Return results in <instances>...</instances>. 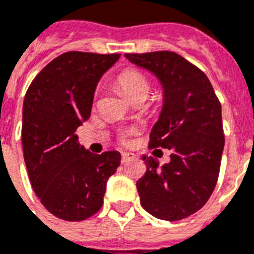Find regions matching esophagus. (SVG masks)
<instances>
[{
	"label": "esophagus",
	"mask_w": 254,
	"mask_h": 254,
	"mask_svg": "<svg viewBox=\"0 0 254 254\" xmlns=\"http://www.w3.org/2000/svg\"><path fill=\"white\" fill-rule=\"evenodd\" d=\"M134 157H135L134 154L129 152H123V154H121V160H123V162L130 161V160H133Z\"/></svg>",
	"instance_id": "1"
}]
</instances>
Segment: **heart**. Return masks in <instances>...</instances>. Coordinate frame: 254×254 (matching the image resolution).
Returning <instances> with one entry per match:
<instances>
[{
  "label": "heart",
  "instance_id": "1",
  "mask_svg": "<svg viewBox=\"0 0 254 254\" xmlns=\"http://www.w3.org/2000/svg\"><path fill=\"white\" fill-rule=\"evenodd\" d=\"M117 84L121 86L130 101L137 96H148L149 82L140 71L133 69L121 71L117 77Z\"/></svg>",
  "mask_w": 254,
  "mask_h": 254
}]
</instances>
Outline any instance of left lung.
Returning <instances> with one entry per match:
<instances>
[{
	"label": "left lung",
	"mask_w": 254,
	"mask_h": 254,
	"mask_svg": "<svg viewBox=\"0 0 254 254\" xmlns=\"http://www.w3.org/2000/svg\"><path fill=\"white\" fill-rule=\"evenodd\" d=\"M125 57L160 81L162 108L149 148L172 150L162 166L142 157L146 172L135 184L140 202L160 220H183L206 204L217 184L225 144L221 104L204 71L180 54L162 50Z\"/></svg>",
	"instance_id": "8db88e82"
}]
</instances>
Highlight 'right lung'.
Masks as SVG:
<instances>
[{"mask_svg":"<svg viewBox=\"0 0 254 254\" xmlns=\"http://www.w3.org/2000/svg\"><path fill=\"white\" fill-rule=\"evenodd\" d=\"M120 54L67 52L54 58L29 86L22 108V149L33 190L65 221L101 209L106 183L121 154H94L78 144L77 127L90 117L97 84Z\"/></svg>","mask_w":254,"mask_h":254,"instance_id":"right-lung-1","label":"right lung"}]
</instances>
